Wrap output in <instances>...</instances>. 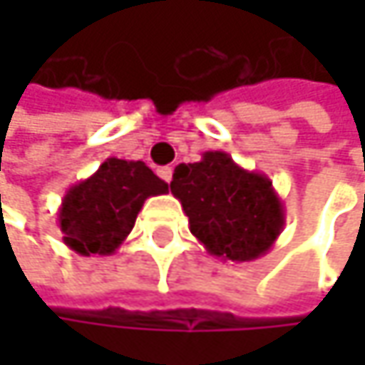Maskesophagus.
Listing matches in <instances>:
<instances>
[{
  "instance_id": "esophagus-1",
  "label": "esophagus",
  "mask_w": 365,
  "mask_h": 365,
  "mask_svg": "<svg viewBox=\"0 0 365 365\" xmlns=\"http://www.w3.org/2000/svg\"><path fill=\"white\" fill-rule=\"evenodd\" d=\"M158 175H160L165 182H171V178H173V169H171V167H163V169H158Z\"/></svg>"
}]
</instances>
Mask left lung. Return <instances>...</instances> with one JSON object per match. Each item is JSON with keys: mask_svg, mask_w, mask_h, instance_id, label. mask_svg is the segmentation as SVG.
Here are the masks:
<instances>
[{"mask_svg": "<svg viewBox=\"0 0 365 365\" xmlns=\"http://www.w3.org/2000/svg\"><path fill=\"white\" fill-rule=\"evenodd\" d=\"M171 192L182 202L190 232L222 259L262 257L285 226L283 202L268 175L243 169L220 150L178 165Z\"/></svg>", "mask_w": 365, "mask_h": 365, "instance_id": "1", "label": "left lung"}]
</instances>
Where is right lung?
Masks as SVG:
<instances>
[{
	"instance_id": "obj_1",
	"label": "right lung",
	"mask_w": 365,
	"mask_h": 365,
	"mask_svg": "<svg viewBox=\"0 0 365 365\" xmlns=\"http://www.w3.org/2000/svg\"><path fill=\"white\" fill-rule=\"evenodd\" d=\"M167 192L169 183L145 163L108 158L65 192L56 213L63 243L80 255H111L130 235L143 202Z\"/></svg>"
}]
</instances>
